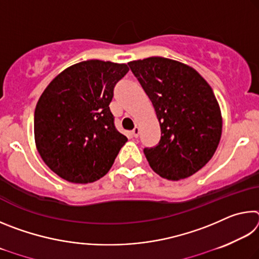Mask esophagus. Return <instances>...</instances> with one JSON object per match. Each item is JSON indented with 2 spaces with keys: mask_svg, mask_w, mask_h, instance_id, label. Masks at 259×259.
Segmentation results:
<instances>
[{
  "mask_svg": "<svg viewBox=\"0 0 259 259\" xmlns=\"http://www.w3.org/2000/svg\"><path fill=\"white\" fill-rule=\"evenodd\" d=\"M139 131H140L139 126H135V129L133 130V136H134V137H136V138L138 137V136H139Z\"/></svg>",
  "mask_w": 259,
  "mask_h": 259,
  "instance_id": "esophagus-1",
  "label": "esophagus"
}]
</instances>
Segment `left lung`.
Returning <instances> with one entry per match:
<instances>
[{
	"label": "left lung",
	"mask_w": 259,
	"mask_h": 259,
	"mask_svg": "<svg viewBox=\"0 0 259 259\" xmlns=\"http://www.w3.org/2000/svg\"><path fill=\"white\" fill-rule=\"evenodd\" d=\"M155 109L161 139L144 148L151 168L179 181L208 163L222 136L221 108L208 82L186 64L163 57L128 63Z\"/></svg>",
	"instance_id": "1"
}]
</instances>
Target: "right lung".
<instances>
[{
  "mask_svg": "<svg viewBox=\"0 0 259 259\" xmlns=\"http://www.w3.org/2000/svg\"><path fill=\"white\" fill-rule=\"evenodd\" d=\"M128 65L91 59L59 73L43 91L34 114L35 145L65 181L87 184L108 172L128 138L109 109L114 87Z\"/></svg>",
  "mask_w": 259,
  "mask_h": 259,
  "instance_id": "1",
  "label": "right lung"
}]
</instances>
